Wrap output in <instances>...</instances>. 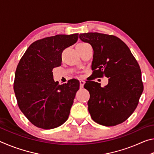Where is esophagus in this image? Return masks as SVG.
Here are the masks:
<instances>
[{
  "instance_id": "esophagus-1",
  "label": "esophagus",
  "mask_w": 154,
  "mask_h": 154,
  "mask_svg": "<svg viewBox=\"0 0 154 154\" xmlns=\"http://www.w3.org/2000/svg\"><path fill=\"white\" fill-rule=\"evenodd\" d=\"M79 83H80V88H82L83 87V85L85 83V81L83 79H79Z\"/></svg>"
}]
</instances>
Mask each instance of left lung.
Wrapping results in <instances>:
<instances>
[{
  "label": "left lung",
  "mask_w": 154,
  "mask_h": 154,
  "mask_svg": "<svg viewBox=\"0 0 154 154\" xmlns=\"http://www.w3.org/2000/svg\"><path fill=\"white\" fill-rule=\"evenodd\" d=\"M79 38L93 48L94 76L109 78L105 87L93 81L85 83L92 119L105 126L121 124L134 111L143 91L139 65L128 47L116 36L88 32L80 34Z\"/></svg>",
  "instance_id": "left-lung-1"
}]
</instances>
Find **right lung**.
<instances>
[{"mask_svg":"<svg viewBox=\"0 0 154 154\" xmlns=\"http://www.w3.org/2000/svg\"><path fill=\"white\" fill-rule=\"evenodd\" d=\"M78 35H57L36 41L20 59L14 92L21 111L36 127L55 128L69 118L79 82L72 79L59 85L52 70L61 66L62 52L77 42Z\"/></svg>","mask_w":154,"mask_h":154,"instance_id":"right-lung-1","label":"right lung"}]
</instances>
